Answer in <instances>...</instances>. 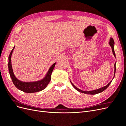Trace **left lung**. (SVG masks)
<instances>
[{
	"mask_svg": "<svg viewBox=\"0 0 126 126\" xmlns=\"http://www.w3.org/2000/svg\"><path fill=\"white\" fill-rule=\"evenodd\" d=\"M109 45L111 47L112 53H113L114 56L116 57L115 50H114V45H115V42H114V40H113L112 38H110V39L109 42ZM116 62L115 64H114V67H115V72H114V77H115V72H116ZM114 77H113V78H114ZM112 80L111 81H110V82L108 83V84L106 86L103 87H102V88H99V89H96V90H91V91H83V90H82L76 87L71 81H70V82L71 83V85H72V86L74 87V88L76 90H77V91H78L79 92H80L81 93L86 94H99V93H100L102 92V91H104L105 89H106L107 88L109 87V86L110 85V83H111Z\"/></svg>",
	"mask_w": 126,
	"mask_h": 126,
	"instance_id": "8db88e82",
	"label": "left lung"
}]
</instances>
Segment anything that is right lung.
<instances>
[{"label":"right lung","mask_w":126,"mask_h":126,"mask_svg":"<svg viewBox=\"0 0 126 126\" xmlns=\"http://www.w3.org/2000/svg\"><path fill=\"white\" fill-rule=\"evenodd\" d=\"M14 48L15 46L12 49V50L11 51V52L8 57V69L10 76L15 87L17 89L26 93H36L45 89V88L47 86L48 83L50 81L51 75L52 74L53 69H54L56 63L53 64L49 68V69L47 72L46 75L45 76V77L43 79L40 80L32 82H24L20 81L15 77L13 72L12 65H11V57L13 54V52Z\"/></svg>","instance_id":"add662e5"}]
</instances>
